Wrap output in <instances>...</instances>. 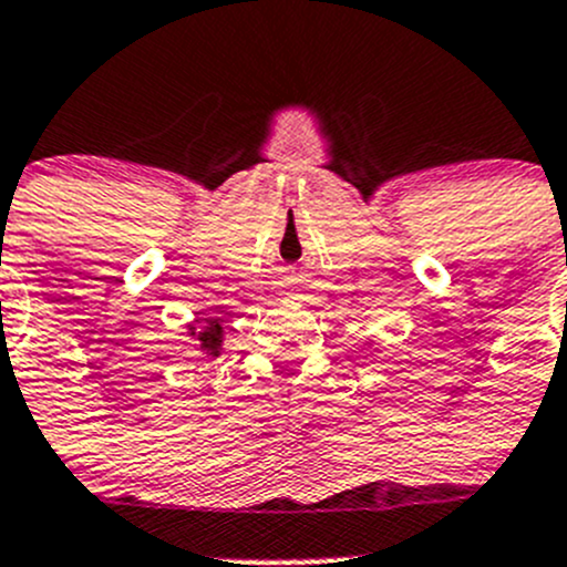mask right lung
Masks as SVG:
<instances>
[{
  "label": "right lung",
  "mask_w": 567,
  "mask_h": 567,
  "mask_svg": "<svg viewBox=\"0 0 567 567\" xmlns=\"http://www.w3.org/2000/svg\"><path fill=\"white\" fill-rule=\"evenodd\" d=\"M193 336L198 338V343H200V349L206 352V358L218 355L220 338H224V327H220V321L206 319V327H198V330L193 327Z\"/></svg>",
  "instance_id": "1"
}]
</instances>
